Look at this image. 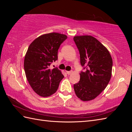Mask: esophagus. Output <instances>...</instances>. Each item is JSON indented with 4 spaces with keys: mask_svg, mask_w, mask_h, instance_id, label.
Listing matches in <instances>:
<instances>
[{
    "mask_svg": "<svg viewBox=\"0 0 132 132\" xmlns=\"http://www.w3.org/2000/svg\"><path fill=\"white\" fill-rule=\"evenodd\" d=\"M73 73V71H67V73L68 75H70L71 73Z\"/></svg>",
    "mask_w": 132,
    "mask_h": 132,
    "instance_id": "34e87169",
    "label": "esophagus"
}]
</instances>
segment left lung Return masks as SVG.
<instances>
[{
  "label": "left lung",
  "mask_w": 132,
  "mask_h": 132,
  "mask_svg": "<svg viewBox=\"0 0 132 132\" xmlns=\"http://www.w3.org/2000/svg\"><path fill=\"white\" fill-rule=\"evenodd\" d=\"M79 52L81 71L80 81L74 85L78 97L84 101L96 97L109 84L112 69V59L102 44L91 36H75Z\"/></svg>",
  "instance_id": "1"
}]
</instances>
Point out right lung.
I'll list each match as a JSON object with an SVG mask.
<instances>
[{
    "instance_id": "right-lung-1",
    "label": "right lung",
    "mask_w": 132,
    "mask_h": 132,
    "mask_svg": "<svg viewBox=\"0 0 132 132\" xmlns=\"http://www.w3.org/2000/svg\"><path fill=\"white\" fill-rule=\"evenodd\" d=\"M67 38L65 35L50 33L36 38L28 48L24 59L26 77L36 93L48 97L57 91L64 78L57 68L49 67L58 59V51Z\"/></svg>"
}]
</instances>
